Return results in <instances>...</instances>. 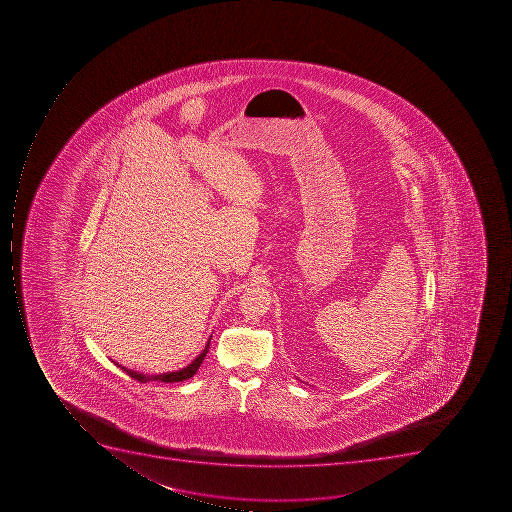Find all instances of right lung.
<instances>
[{"label":"right lung","mask_w":512,"mask_h":512,"mask_svg":"<svg viewBox=\"0 0 512 512\" xmlns=\"http://www.w3.org/2000/svg\"><path fill=\"white\" fill-rule=\"evenodd\" d=\"M210 351V339H208V343H206L205 349H203L202 354L198 355L197 359L194 362L190 363L189 367L182 368L179 371H171V373H161V375H142V373H137V371L128 370L126 367H121L115 362V365L121 368V370L128 373L131 378L137 379L139 383H147V381H161V383H179V381H184V379L192 378V376L197 373L198 368L202 365L203 360H205L206 354Z\"/></svg>","instance_id":"add662e5"}]
</instances>
